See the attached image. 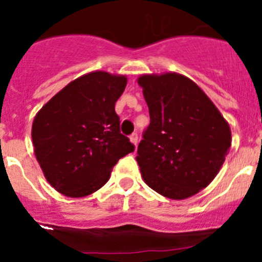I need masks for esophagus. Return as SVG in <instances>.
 Wrapping results in <instances>:
<instances>
[{"instance_id":"34e87169","label":"esophagus","mask_w":262,"mask_h":262,"mask_svg":"<svg viewBox=\"0 0 262 262\" xmlns=\"http://www.w3.org/2000/svg\"><path fill=\"white\" fill-rule=\"evenodd\" d=\"M129 142L133 143V144L136 147V145H138V134L134 133L133 135H129Z\"/></svg>"}]
</instances>
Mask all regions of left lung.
<instances>
[{"instance_id":"left-lung-1","label":"left lung","mask_w":262,"mask_h":262,"mask_svg":"<svg viewBox=\"0 0 262 262\" xmlns=\"http://www.w3.org/2000/svg\"><path fill=\"white\" fill-rule=\"evenodd\" d=\"M138 84L151 118L136 156L143 180L166 198H189L221 170L231 147L230 124L186 76L142 75Z\"/></svg>"}]
</instances>
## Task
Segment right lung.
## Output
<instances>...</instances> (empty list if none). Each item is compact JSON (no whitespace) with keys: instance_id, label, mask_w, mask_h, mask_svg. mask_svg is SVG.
<instances>
[{"instance_id":"obj_1","label":"right lung","mask_w":262,"mask_h":262,"mask_svg":"<svg viewBox=\"0 0 262 262\" xmlns=\"http://www.w3.org/2000/svg\"><path fill=\"white\" fill-rule=\"evenodd\" d=\"M127 85L123 75L103 71L69 82L34 118V154L46 180L71 198L94 193L110 178L118 160L135 149L119 129L115 113Z\"/></svg>"}]
</instances>
